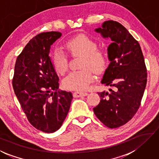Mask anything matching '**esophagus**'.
I'll list each match as a JSON object with an SVG mask.
<instances>
[{"mask_svg": "<svg viewBox=\"0 0 159 159\" xmlns=\"http://www.w3.org/2000/svg\"><path fill=\"white\" fill-rule=\"evenodd\" d=\"M88 94L87 92H74V97H85L87 96Z\"/></svg>", "mask_w": 159, "mask_h": 159, "instance_id": "obj_1", "label": "esophagus"}]
</instances>
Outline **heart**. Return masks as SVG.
Listing matches in <instances>:
<instances>
[{"label":"heart","mask_w":159,"mask_h":159,"mask_svg":"<svg viewBox=\"0 0 159 159\" xmlns=\"http://www.w3.org/2000/svg\"><path fill=\"white\" fill-rule=\"evenodd\" d=\"M65 47L73 56L83 57L80 67L83 70L70 73L65 79L63 85L71 90H85L94 80L90 70L96 74L102 73L107 65V56L103 51L97 49L96 42L84 34L68 40ZM53 64L60 74L64 75L68 70L67 57L62 51H57L55 53Z\"/></svg>","instance_id":"heart-1"}]
</instances>
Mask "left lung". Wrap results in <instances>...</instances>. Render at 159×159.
Here are the masks:
<instances>
[{"label":"left lung","mask_w":159,"mask_h":159,"mask_svg":"<svg viewBox=\"0 0 159 159\" xmlns=\"http://www.w3.org/2000/svg\"><path fill=\"white\" fill-rule=\"evenodd\" d=\"M94 31L112 41L107 49L110 64L101 83L112 89L98 92L101 101L93 111L103 125L117 128L140 107L148 77L145 59L139 43L120 23L106 21Z\"/></svg>","instance_id":"8db88e82"}]
</instances>
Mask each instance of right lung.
Wrapping results in <instances>:
<instances>
[{
  "label": "right lung",
  "mask_w": 159,
  "mask_h": 159,
  "mask_svg": "<svg viewBox=\"0 0 159 159\" xmlns=\"http://www.w3.org/2000/svg\"><path fill=\"white\" fill-rule=\"evenodd\" d=\"M60 32L42 33L30 39L17 57L12 85L28 121L34 128L53 133L70 111L71 92L59 89V78L49 56Z\"/></svg>",
  "instance_id": "right-lung-1"
}]
</instances>
